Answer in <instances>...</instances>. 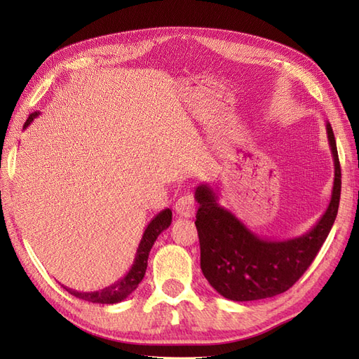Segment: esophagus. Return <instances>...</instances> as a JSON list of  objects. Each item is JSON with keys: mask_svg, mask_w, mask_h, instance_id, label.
<instances>
[{"mask_svg": "<svg viewBox=\"0 0 359 359\" xmlns=\"http://www.w3.org/2000/svg\"><path fill=\"white\" fill-rule=\"evenodd\" d=\"M194 211H196V202H194V198L190 193L182 194V196L175 202V212L180 217H193Z\"/></svg>", "mask_w": 359, "mask_h": 359, "instance_id": "esophagus-1", "label": "esophagus"}]
</instances>
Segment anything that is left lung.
Segmentation results:
<instances>
[{
    "instance_id": "obj_1",
    "label": "left lung",
    "mask_w": 359,
    "mask_h": 359,
    "mask_svg": "<svg viewBox=\"0 0 359 359\" xmlns=\"http://www.w3.org/2000/svg\"><path fill=\"white\" fill-rule=\"evenodd\" d=\"M334 157V186L327 211L311 229L290 240H265L255 235L223 208L210 184L194 191L199 203L196 229L201 269L208 283L227 299L256 301L280 295L297 283L319 253L339 211L341 169L332 127L327 123Z\"/></svg>"
}]
</instances>
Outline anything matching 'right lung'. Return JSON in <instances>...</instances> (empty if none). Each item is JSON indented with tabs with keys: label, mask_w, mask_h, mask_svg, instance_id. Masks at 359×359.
I'll return each mask as SVG.
<instances>
[{
	"label": "right lung",
	"mask_w": 359,
	"mask_h": 359,
	"mask_svg": "<svg viewBox=\"0 0 359 359\" xmlns=\"http://www.w3.org/2000/svg\"><path fill=\"white\" fill-rule=\"evenodd\" d=\"M37 115H39V112L31 114L27 118L24 128H27L32 123V119H34ZM170 222H172V211L169 208L160 211L154 217V219L149 222V224L147 226V229L142 235V240H140V243H139L136 257H135V262H133L132 268H130L128 273L121 280H118L116 283L107 286L102 290H95V292H78V290H73L70 287H64V289H66L70 295H73L76 298L88 301V302H94V304L121 302L139 286L140 281H142V278L145 276V271H147L148 255L151 252V248H153L157 236L170 226Z\"/></svg>",
	"instance_id": "1"
}]
</instances>
